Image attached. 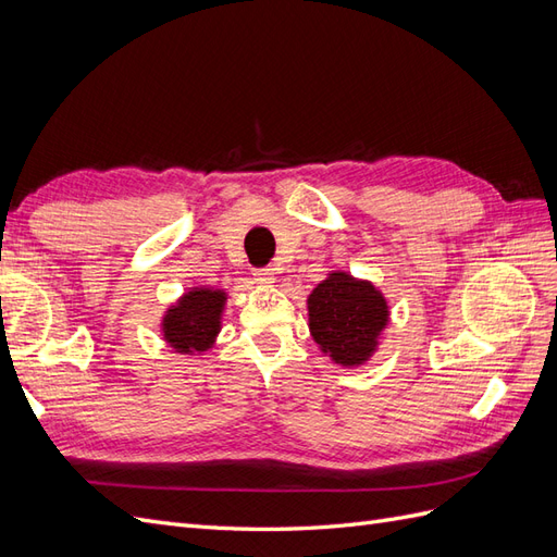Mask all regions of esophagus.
Masks as SVG:
<instances>
[{"mask_svg":"<svg viewBox=\"0 0 557 557\" xmlns=\"http://www.w3.org/2000/svg\"><path fill=\"white\" fill-rule=\"evenodd\" d=\"M256 281L260 283V285H269V283H274V272L272 269H256Z\"/></svg>","mask_w":557,"mask_h":557,"instance_id":"esophagus-1","label":"esophagus"}]
</instances>
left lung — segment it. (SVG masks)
I'll return each instance as SVG.
<instances>
[{
  "mask_svg": "<svg viewBox=\"0 0 557 557\" xmlns=\"http://www.w3.org/2000/svg\"><path fill=\"white\" fill-rule=\"evenodd\" d=\"M387 323V305L372 283L336 272L309 295L315 344L339 364H362Z\"/></svg>",
  "mask_w": 557,
  "mask_h": 557,
  "instance_id": "1",
  "label": "left lung"
}]
</instances>
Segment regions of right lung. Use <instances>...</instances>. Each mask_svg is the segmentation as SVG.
Wrapping results in <instances>:
<instances>
[{"mask_svg": "<svg viewBox=\"0 0 557 557\" xmlns=\"http://www.w3.org/2000/svg\"><path fill=\"white\" fill-rule=\"evenodd\" d=\"M225 305L223 290L195 288L178 299V305L166 311L162 320L164 339L178 352L207 350L218 330Z\"/></svg>", "mask_w": 557, "mask_h": 557, "instance_id": "1", "label": "right lung"}]
</instances>
